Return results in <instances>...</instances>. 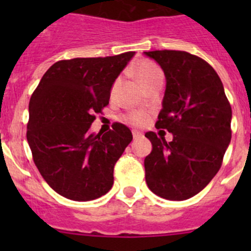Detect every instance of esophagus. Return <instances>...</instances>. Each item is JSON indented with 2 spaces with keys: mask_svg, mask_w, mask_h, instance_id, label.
I'll return each instance as SVG.
<instances>
[{
  "mask_svg": "<svg viewBox=\"0 0 251 251\" xmlns=\"http://www.w3.org/2000/svg\"><path fill=\"white\" fill-rule=\"evenodd\" d=\"M132 136H133V138H135V140H137V138L143 137V133L140 132V131H137V130H133L132 131Z\"/></svg>",
  "mask_w": 251,
  "mask_h": 251,
  "instance_id": "obj_1",
  "label": "esophagus"
}]
</instances>
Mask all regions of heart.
<instances>
[{"label":"heart","instance_id":"heart-1","mask_svg":"<svg viewBox=\"0 0 251 251\" xmlns=\"http://www.w3.org/2000/svg\"><path fill=\"white\" fill-rule=\"evenodd\" d=\"M133 73L144 88L151 83L164 80V74L160 68L149 60H140L136 63L133 67ZM125 120L131 125L141 127L148 123L149 115L146 111H131L125 116Z\"/></svg>","mask_w":251,"mask_h":251}]
</instances>
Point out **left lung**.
Wrapping results in <instances>:
<instances>
[{"label":"left lung","mask_w":251,"mask_h":251,"mask_svg":"<svg viewBox=\"0 0 251 251\" xmlns=\"http://www.w3.org/2000/svg\"><path fill=\"white\" fill-rule=\"evenodd\" d=\"M166 78L156 128L173 133L171 142L146 133L151 151L144 159L146 182L156 196L186 201L203 191L220 170L231 143L232 109L211 65L184 50H153Z\"/></svg>","instance_id":"left-lung-1"}]
</instances>
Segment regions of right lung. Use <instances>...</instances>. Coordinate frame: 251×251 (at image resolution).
<instances>
[{
    "label": "right lung",
    "mask_w": 251,
    "mask_h": 251,
    "mask_svg": "<svg viewBox=\"0 0 251 251\" xmlns=\"http://www.w3.org/2000/svg\"><path fill=\"white\" fill-rule=\"evenodd\" d=\"M133 55L59 60L30 98L26 138L34 163L48 186L65 198L93 201L113 187L114 165L132 133L121 124L105 133L90 127Z\"/></svg>",
    "instance_id": "add662e5"
}]
</instances>
